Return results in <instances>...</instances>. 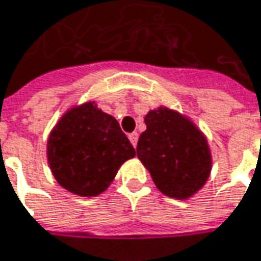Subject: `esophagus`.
<instances>
[{
  "instance_id": "obj_1",
  "label": "esophagus",
  "mask_w": 261,
  "mask_h": 261,
  "mask_svg": "<svg viewBox=\"0 0 261 261\" xmlns=\"http://www.w3.org/2000/svg\"><path fill=\"white\" fill-rule=\"evenodd\" d=\"M128 139H130L131 144L136 147V146H137V140H139V134H137V133H131L130 136H128Z\"/></svg>"
}]
</instances>
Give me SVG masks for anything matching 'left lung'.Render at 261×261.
Wrapping results in <instances>:
<instances>
[{"instance_id": "obj_1", "label": "left lung", "mask_w": 261, "mask_h": 261, "mask_svg": "<svg viewBox=\"0 0 261 261\" xmlns=\"http://www.w3.org/2000/svg\"><path fill=\"white\" fill-rule=\"evenodd\" d=\"M146 130L137 143V156L158 190L187 200L201 190L212 171V152L203 131L178 111L159 107L144 117Z\"/></svg>"}]
</instances>
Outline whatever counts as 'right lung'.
<instances>
[{
  "label": "right lung",
  "mask_w": 261,
  "mask_h": 261,
  "mask_svg": "<svg viewBox=\"0 0 261 261\" xmlns=\"http://www.w3.org/2000/svg\"><path fill=\"white\" fill-rule=\"evenodd\" d=\"M136 156L112 115L95 100L74 105L52 128L46 158L57 182L80 197H95L111 186L124 162Z\"/></svg>",
  "instance_id": "right-lung-1"
}]
</instances>
